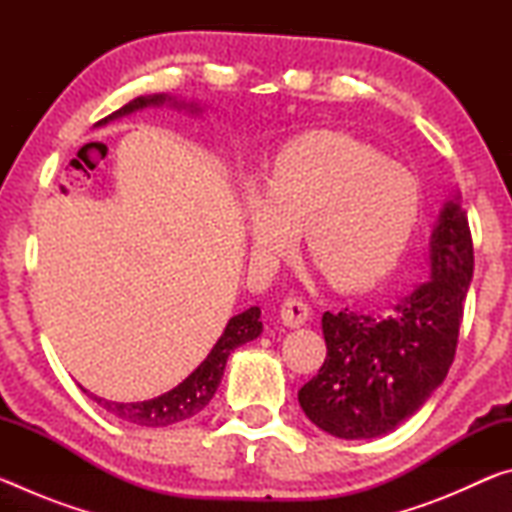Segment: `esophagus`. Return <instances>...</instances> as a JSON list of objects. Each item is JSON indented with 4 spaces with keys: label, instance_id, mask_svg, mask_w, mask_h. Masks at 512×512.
<instances>
[{
    "label": "esophagus",
    "instance_id": "1",
    "mask_svg": "<svg viewBox=\"0 0 512 512\" xmlns=\"http://www.w3.org/2000/svg\"><path fill=\"white\" fill-rule=\"evenodd\" d=\"M311 316V311L307 307V302L298 298V296H289L287 300L282 302V309H280V318L282 323L287 327H300L305 325Z\"/></svg>",
    "mask_w": 512,
    "mask_h": 512
}]
</instances>
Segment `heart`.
Masks as SVG:
<instances>
[{"mask_svg": "<svg viewBox=\"0 0 512 512\" xmlns=\"http://www.w3.org/2000/svg\"><path fill=\"white\" fill-rule=\"evenodd\" d=\"M253 248L277 255L305 228L309 257L345 289L377 282L404 253L420 219L415 173L354 137L316 131L275 155L264 187H246Z\"/></svg>", "mask_w": 512, "mask_h": 512, "instance_id": "heart-1", "label": "heart"}]
</instances>
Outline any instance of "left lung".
Masks as SVG:
<instances>
[{
	"label": "left lung",
	"mask_w": 512,
	"mask_h": 512,
	"mask_svg": "<svg viewBox=\"0 0 512 512\" xmlns=\"http://www.w3.org/2000/svg\"><path fill=\"white\" fill-rule=\"evenodd\" d=\"M431 277L393 307L323 314L327 357L298 391L318 429L363 440L409 420L452 366L474 248L458 196L447 201L429 241Z\"/></svg>",
	"instance_id": "1"
}]
</instances>
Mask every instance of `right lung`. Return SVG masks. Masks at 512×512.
I'll return each mask as SVG.
<instances>
[{
  "label": "right lung",
  "instance_id": "add662e5",
  "mask_svg": "<svg viewBox=\"0 0 512 512\" xmlns=\"http://www.w3.org/2000/svg\"><path fill=\"white\" fill-rule=\"evenodd\" d=\"M164 101H171L176 108H189L192 112L201 110L196 103L185 106V103L173 101L171 97H167V94H149V97H137L133 101H128L124 108H119L106 119H101L99 124H108L112 119L131 115V112L142 110L146 106H162ZM259 316H262L259 307H250L246 311H241V314L232 316L223 329L221 339L216 341V345L210 350V354H207L201 366H198L185 381H180L176 388H171L169 393L153 397V400L133 402V404L108 402L97 395H90V397L99 406H103L108 413L115 415V418L137 424V427H169V424H178L194 418L196 413H201L205 406L210 404L216 388H219L230 352L239 348V345L257 339V336L262 334V320H259Z\"/></svg>",
  "mask_w": 512,
  "mask_h": 512
}]
</instances>
